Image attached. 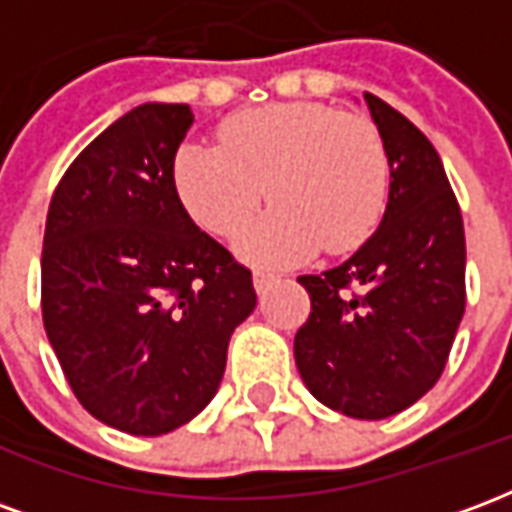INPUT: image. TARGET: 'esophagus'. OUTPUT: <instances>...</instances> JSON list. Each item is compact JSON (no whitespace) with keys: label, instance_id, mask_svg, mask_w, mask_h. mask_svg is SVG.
I'll return each mask as SVG.
<instances>
[{"label":"esophagus","instance_id":"1","mask_svg":"<svg viewBox=\"0 0 512 512\" xmlns=\"http://www.w3.org/2000/svg\"><path fill=\"white\" fill-rule=\"evenodd\" d=\"M274 274H271V271H266V268H257L255 271V290L257 293H263V290L268 288V285H271V282H274Z\"/></svg>","mask_w":512,"mask_h":512}]
</instances>
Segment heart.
I'll use <instances>...</instances> for the list:
<instances>
[{"mask_svg": "<svg viewBox=\"0 0 512 512\" xmlns=\"http://www.w3.org/2000/svg\"><path fill=\"white\" fill-rule=\"evenodd\" d=\"M183 208L208 233L233 238L266 200L277 208L241 238L271 263L354 252L376 233L389 200V158L376 123L315 101L241 109L219 145L186 142L172 161Z\"/></svg>", "mask_w": 512, "mask_h": 512, "instance_id": "b5f03b06", "label": "heart"}]
</instances>
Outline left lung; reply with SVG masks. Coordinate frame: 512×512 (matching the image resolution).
I'll list each match as a JSON object with an SVG mask.
<instances>
[{"label":"left lung","instance_id":"left-lung-1","mask_svg":"<svg viewBox=\"0 0 512 512\" xmlns=\"http://www.w3.org/2000/svg\"><path fill=\"white\" fill-rule=\"evenodd\" d=\"M389 158V202L359 252L304 274L310 318L293 354L323 406L356 419L403 411L439 381L466 310V238L436 147L365 93Z\"/></svg>","mask_w":512,"mask_h":512}]
</instances>
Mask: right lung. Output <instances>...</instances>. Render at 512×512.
I'll return each instance as SVG.
<instances>
[{
	"mask_svg": "<svg viewBox=\"0 0 512 512\" xmlns=\"http://www.w3.org/2000/svg\"><path fill=\"white\" fill-rule=\"evenodd\" d=\"M186 104H142L84 147L54 189L40 307L73 395L131 436H161L211 403L252 271L183 208L172 161Z\"/></svg>",
	"mask_w": 512,
	"mask_h": 512,
	"instance_id": "obj_1",
	"label": "right lung"
}]
</instances>
